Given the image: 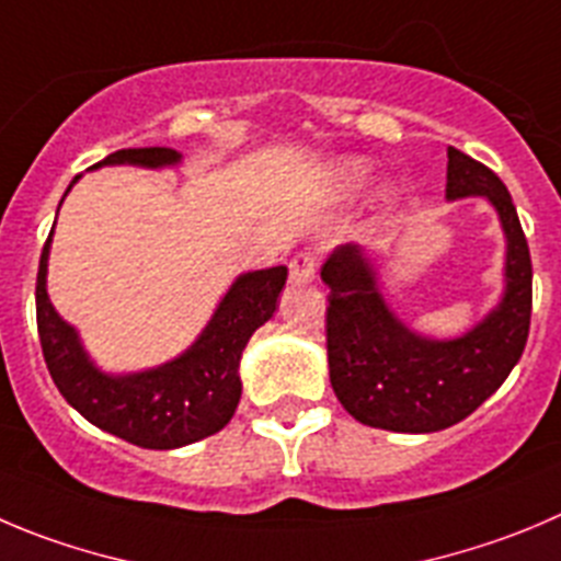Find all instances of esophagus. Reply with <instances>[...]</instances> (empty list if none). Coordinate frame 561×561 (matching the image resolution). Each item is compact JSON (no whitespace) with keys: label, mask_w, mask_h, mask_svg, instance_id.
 Segmentation results:
<instances>
[{"label":"esophagus","mask_w":561,"mask_h":561,"mask_svg":"<svg viewBox=\"0 0 561 561\" xmlns=\"http://www.w3.org/2000/svg\"><path fill=\"white\" fill-rule=\"evenodd\" d=\"M318 274V260L312 251H301L290 260V282L293 285H307V282L316 279Z\"/></svg>","instance_id":"obj_1"}]
</instances>
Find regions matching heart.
Listing matches in <instances>:
<instances>
[{
    "instance_id": "1",
    "label": "heart",
    "mask_w": 561,
    "mask_h": 561,
    "mask_svg": "<svg viewBox=\"0 0 561 561\" xmlns=\"http://www.w3.org/2000/svg\"><path fill=\"white\" fill-rule=\"evenodd\" d=\"M370 180V165L357 157H348V160L334 162L329 169V185L340 193V196H354V193L363 191Z\"/></svg>"
}]
</instances>
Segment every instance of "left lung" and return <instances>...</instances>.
<instances>
[{"mask_svg": "<svg viewBox=\"0 0 561 561\" xmlns=\"http://www.w3.org/2000/svg\"><path fill=\"white\" fill-rule=\"evenodd\" d=\"M493 204L506 238L504 293L459 337H423L381 293L368 251L345 243L321 268L329 287V381L359 423L387 432L428 434L479 410L520 359L531 323V256L510 191L493 171L448 146L446 198Z\"/></svg>", "mask_w": 561, "mask_h": 561, "instance_id": "1", "label": "left lung"}]
</instances>
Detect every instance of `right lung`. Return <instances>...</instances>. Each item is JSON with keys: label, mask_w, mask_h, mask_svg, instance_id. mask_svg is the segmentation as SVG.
Wrapping results in <instances>:
<instances>
[{"label": "right lung", "mask_w": 561, "mask_h": 561, "mask_svg": "<svg viewBox=\"0 0 561 561\" xmlns=\"http://www.w3.org/2000/svg\"><path fill=\"white\" fill-rule=\"evenodd\" d=\"M180 162V151L149 146V149L113 151L93 169L102 165L171 169ZM49 245L51 232L41 254L35 312H38V337L46 368L62 399L102 432L154 451L191 446L196 439L221 432L232 421L243 390L238 374L243 348L251 334L274 316L276 298L287 279L285 265L240 274L224 293L202 334L180 357L135 374H107L85 352L80 332L62 321L49 301L46 293Z\"/></svg>", "instance_id": "1"}]
</instances>
